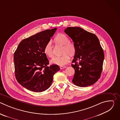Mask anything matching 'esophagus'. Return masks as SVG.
I'll return each instance as SVG.
<instances>
[{
  "label": "esophagus",
  "mask_w": 120,
  "mask_h": 120,
  "mask_svg": "<svg viewBox=\"0 0 120 120\" xmlns=\"http://www.w3.org/2000/svg\"><path fill=\"white\" fill-rule=\"evenodd\" d=\"M66 66H64V65H63V66H60V69H64V68H66Z\"/></svg>",
  "instance_id": "1"
}]
</instances>
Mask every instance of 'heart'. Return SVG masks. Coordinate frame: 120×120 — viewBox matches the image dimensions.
I'll return each instance as SVG.
<instances>
[{"label":"heart","mask_w":120,"mask_h":120,"mask_svg":"<svg viewBox=\"0 0 120 120\" xmlns=\"http://www.w3.org/2000/svg\"><path fill=\"white\" fill-rule=\"evenodd\" d=\"M54 41L55 44L63 46L62 53L63 54L59 56L53 57L51 60V63L61 66L66 64L70 60L69 55L73 57L76 53L75 45L70 42L68 37L63 34H58L55 38ZM44 52L48 57L51 58L53 56V49L50 43H48L45 45L44 49Z\"/></svg>","instance_id":"b5f03b06"}]
</instances>
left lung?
I'll list each match as a JSON object with an SVG mask.
<instances>
[{"label": "left lung", "instance_id": "obj_1", "mask_svg": "<svg viewBox=\"0 0 120 120\" xmlns=\"http://www.w3.org/2000/svg\"><path fill=\"white\" fill-rule=\"evenodd\" d=\"M64 32L76 47L72 63L75 70L73 82L79 87H87L100 78L105 58L99 39L94 34L79 27H68Z\"/></svg>", "mask_w": 120, "mask_h": 120}]
</instances>
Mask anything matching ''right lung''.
<instances>
[{
    "label": "right lung",
    "instance_id": "add662e5",
    "mask_svg": "<svg viewBox=\"0 0 120 120\" xmlns=\"http://www.w3.org/2000/svg\"><path fill=\"white\" fill-rule=\"evenodd\" d=\"M57 28L41 31L22 40L14 55L15 78L25 88L35 92L47 90L52 83L53 76L60 70L56 64L49 65L44 52Z\"/></svg>",
    "mask_w": 120,
    "mask_h": 120
}]
</instances>
